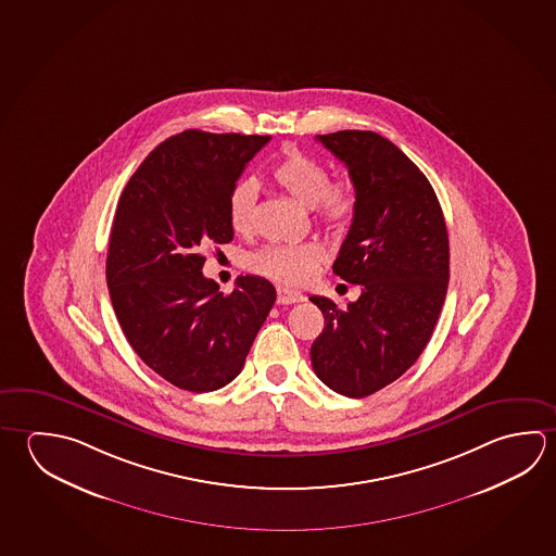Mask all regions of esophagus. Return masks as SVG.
Here are the masks:
<instances>
[{
    "label": "esophagus",
    "instance_id": "1",
    "mask_svg": "<svg viewBox=\"0 0 556 556\" xmlns=\"http://www.w3.org/2000/svg\"><path fill=\"white\" fill-rule=\"evenodd\" d=\"M302 301H304V296H302L301 292L289 291L285 287L277 289V304H294V302Z\"/></svg>",
    "mask_w": 556,
    "mask_h": 556
}]
</instances>
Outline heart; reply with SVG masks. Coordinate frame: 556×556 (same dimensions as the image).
<instances>
[{
  "label": "heart",
  "instance_id": "b5f03b06",
  "mask_svg": "<svg viewBox=\"0 0 556 556\" xmlns=\"http://www.w3.org/2000/svg\"><path fill=\"white\" fill-rule=\"evenodd\" d=\"M269 177L282 193L299 205L314 208L318 220L331 228L345 225L357 205L350 181H330L328 169L296 148L282 154ZM255 199L257 186L252 179H240L230 189L226 215L236 235H250L254 230ZM324 260L326 254L318 244H275L255 252L250 257V267L274 281L299 287L318 274Z\"/></svg>",
  "mask_w": 556,
  "mask_h": 556
}]
</instances>
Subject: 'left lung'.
Masks as SVG:
<instances>
[{"instance_id":"obj_1","label":"left lung","mask_w":556,"mask_h":556,"mask_svg":"<svg viewBox=\"0 0 556 556\" xmlns=\"http://www.w3.org/2000/svg\"><path fill=\"white\" fill-rule=\"evenodd\" d=\"M316 140L355 187L333 274L361 285V296L345 311L311 296L324 314L312 369L331 390L365 399L402 377L428 345L447 294V226L428 177L389 138L340 130Z\"/></svg>"}]
</instances>
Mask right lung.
Masks as SVG:
<instances>
[{
  "instance_id": "add662e5",
  "label": "right lung",
  "mask_w": 556,
  "mask_h": 556,
  "mask_svg": "<svg viewBox=\"0 0 556 556\" xmlns=\"http://www.w3.org/2000/svg\"><path fill=\"white\" fill-rule=\"evenodd\" d=\"M269 140L179 132L148 154L118 199L109 296L138 357L177 389L211 392L235 380L274 306V285L257 275L218 292L201 254L232 242L228 193Z\"/></svg>"
}]
</instances>
